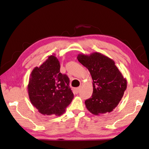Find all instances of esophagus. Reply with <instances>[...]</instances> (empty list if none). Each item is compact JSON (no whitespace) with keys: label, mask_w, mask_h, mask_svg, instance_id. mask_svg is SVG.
Returning a JSON list of instances; mask_svg holds the SVG:
<instances>
[{"label":"esophagus","mask_w":149,"mask_h":149,"mask_svg":"<svg viewBox=\"0 0 149 149\" xmlns=\"http://www.w3.org/2000/svg\"><path fill=\"white\" fill-rule=\"evenodd\" d=\"M80 89H81L80 87H78V88H75V92L77 93H79V90H80Z\"/></svg>","instance_id":"34e87169"}]
</instances>
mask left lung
<instances>
[{"instance_id": "obj_1", "label": "left lung", "mask_w": 149, "mask_h": 149, "mask_svg": "<svg viewBox=\"0 0 149 149\" xmlns=\"http://www.w3.org/2000/svg\"><path fill=\"white\" fill-rule=\"evenodd\" d=\"M78 61L88 69L93 79V93L85 100L87 109L94 115L111 112L124 95L127 81L114 61L100 52L79 54Z\"/></svg>"}]
</instances>
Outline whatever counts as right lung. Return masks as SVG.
<instances>
[{
  "label": "right lung",
  "instance_id": "obj_1",
  "mask_svg": "<svg viewBox=\"0 0 149 149\" xmlns=\"http://www.w3.org/2000/svg\"><path fill=\"white\" fill-rule=\"evenodd\" d=\"M60 68L59 61L54 54L35 67L29 78V99L43 115H62L74 98L69 86L70 79L61 73Z\"/></svg>",
  "mask_w": 149,
  "mask_h": 149
}]
</instances>
